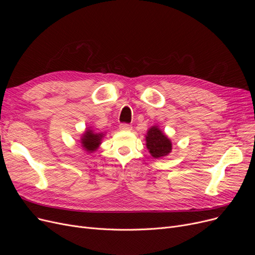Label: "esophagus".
<instances>
[{"mask_svg": "<svg viewBox=\"0 0 255 255\" xmlns=\"http://www.w3.org/2000/svg\"><path fill=\"white\" fill-rule=\"evenodd\" d=\"M120 129L124 130V131H129L132 129V126L127 123H122V124H120Z\"/></svg>", "mask_w": 255, "mask_h": 255, "instance_id": "34e87169", "label": "esophagus"}]
</instances>
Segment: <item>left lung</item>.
<instances>
[{
  "mask_svg": "<svg viewBox=\"0 0 255 255\" xmlns=\"http://www.w3.org/2000/svg\"><path fill=\"white\" fill-rule=\"evenodd\" d=\"M146 148L154 158L166 156L171 151V142L164 133L158 127L153 126L149 129L148 135L145 136Z\"/></svg>",
  "mask_w": 255,
  "mask_h": 255,
  "instance_id": "8db88e82",
  "label": "left lung"
}]
</instances>
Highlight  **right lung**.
<instances>
[{"label":"right lung","instance_id":"add662e5","mask_svg":"<svg viewBox=\"0 0 255 255\" xmlns=\"http://www.w3.org/2000/svg\"><path fill=\"white\" fill-rule=\"evenodd\" d=\"M102 136V133H94L92 130H87L82 139L83 146L89 152L95 151L100 144Z\"/></svg>","mask_w":255,"mask_h":255}]
</instances>
